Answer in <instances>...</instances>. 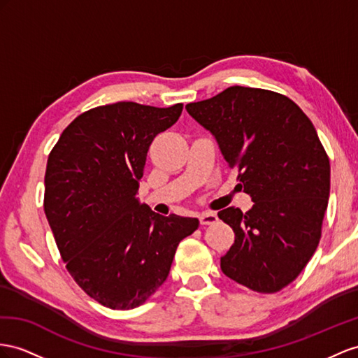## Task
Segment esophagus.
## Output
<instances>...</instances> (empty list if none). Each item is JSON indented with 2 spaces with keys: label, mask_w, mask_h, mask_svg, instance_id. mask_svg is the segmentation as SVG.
Wrapping results in <instances>:
<instances>
[{
  "label": "esophagus",
  "mask_w": 358,
  "mask_h": 358,
  "mask_svg": "<svg viewBox=\"0 0 358 358\" xmlns=\"http://www.w3.org/2000/svg\"><path fill=\"white\" fill-rule=\"evenodd\" d=\"M199 222L201 225H212L217 222V216L213 212H204L199 215Z\"/></svg>",
  "instance_id": "34e87169"
}]
</instances>
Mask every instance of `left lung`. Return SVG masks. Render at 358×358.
Segmentation results:
<instances>
[{"label":"left lung","mask_w":358,"mask_h":358,"mask_svg":"<svg viewBox=\"0 0 358 358\" xmlns=\"http://www.w3.org/2000/svg\"><path fill=\"white\" fill-rule=\"evenodd\" d=\"M186 110L254 201L246 213H217L236 236L222 272L254 292L281 290L315 254L328 206L329 160L316 128L292 99L255 87L231 86Z\"/></svg>","instance_id":"left-lung-1"}]
</instances>
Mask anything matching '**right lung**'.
Returning <instances> with one entry per match:
<instances>
[{"label":"right lung","instance_id":"add662e5","mask_svg":"<svg viewBox=\"0 0 358 358\" xmlns=\"http://www.w3.org/2000/svg\"><path fill=\"white\" fill-rule=\"evenodd\" d=\"M166 108L130 101L81 113L48 155L43 208L71 277L113 310L142 306L168 278L196 217L162 216L137 199L154 137L178 121Z\"/></svg>","mask_w":358,"mask_h":358}]
</instances>
